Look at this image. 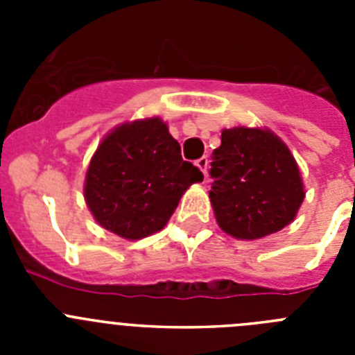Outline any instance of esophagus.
I'll list each match as a JSON object with an SVG mask.
<instances>
[{
    "label": "esophagus",
    "instance_id": "1",
    "mask_svg": "<svg viewBox=\"0 0 355 355\" xmlns=\"http://www.w3.org/2000/svg\"><path fill=\"white\" fill-rule=\"evenodd\" d=\"M196 165L199 167V171L202 172V174H206V171H208V158H206V156H202V158L197 159Z\"/></svg>",
    "mask_w": 355,
    "mask_h": 355
}]
</instances>
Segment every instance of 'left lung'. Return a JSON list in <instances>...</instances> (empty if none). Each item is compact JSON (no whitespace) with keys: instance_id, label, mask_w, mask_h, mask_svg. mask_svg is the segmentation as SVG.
<instances>
[{"instance_id":"obj_1","label":"left lung","mask_w":355,"mask_h":355,"mask_svg":"<svg viewBox=\"0 0 355 355\" xmlns=\"http://www.w3.org/2000/svg\"><path fill=\"white\" fill-rule=\"evenodd\" d=\"M209 192L218 227L238 240H259L295 220L306 197L291 150L268 128L222 130L211 155Z\"/></svg>"}]
</instances>
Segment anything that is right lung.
Here are the masks:
<instances>
[{
  "instance_id": "1",
  "label": "right lung",
  "mask_w": 355,
  "mask_h": 355,
  "mask_svg": "<svg viewBox=\"0 0 355 355\" xmlns=\"http://www.w3.org/2000/svg\"><path fill=\"white\" fill-rule=\"evenodd\" d=\"M202 172L183 162L178 140L159 117L122 122L97 146L83 197L94 220L124 240L162 231Z\"/></svg>"
}]
</instances>
